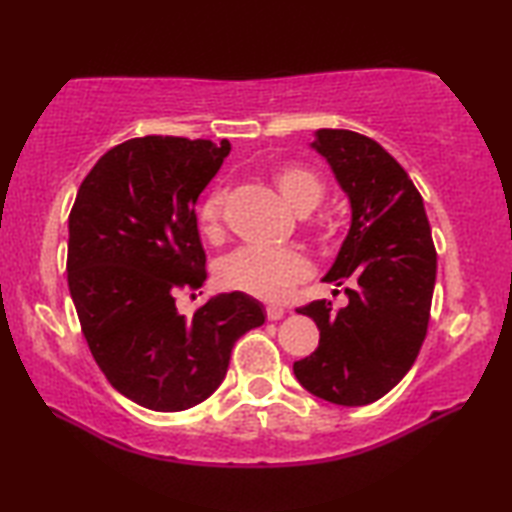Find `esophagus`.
Masks as SVG:
<instances>
[{
  "mask_svg": "<svg viewBox=\"0 0 512 512\" xmlns=\"http://www.w3.org/2000/svg\"><path fill=\"white\" fill-rule=\"evenodd\" d=\"M284 316V309L282 307H275V305H268L266 307V318L268 320H280Z\"/></svg>",
  "mask_w": 512,
  "mask_h": 512,
  "instance_id": "obj_1",
  "label": "esophagus"
}]
</instances>
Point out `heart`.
I'll list each match as a JSON object with an SVG mask.
<instances>
[{"instance_id":"heart-1","label":"heart","mask_w":512,"mask_h":512,"mask_svg":"<svg viewBox=\"0 0 512 512\" xmlns=\"http://www.w3.org/2000/svg\"><path fill=\"white\" fill-rule=\"evenodd\" d=\"M273 183L284 201L298 214H307L323 201L325 185L302 164H282L273 171ZM225 189L214 187L198 207V225L205 239H223ZM311 275L309 259L296 248L246 246L219 264L221 287L241 291L262 300H282L298 282Z\"/></svg>"}]
</instances>
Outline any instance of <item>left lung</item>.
I'll return each mask as SVG.
<instances>
[{
    "label": "left lung",
    "mask_w": 512,
    "mask_h": 512,
    "mask_svg": "<svg viewBox=\"0 0 512 512\" xmlns=\"http://www.w3.org/2000/svg\"><path fill=\"white\" fill-rule=\"evenodd\" d=\"M348 196L352 221L323 277L348 284V305L314 300L318 348L293 363L311 395L341 406L377 402L411 370L427 336L436 248L422 196L384 146L354 131L320 128L311 142Z\"/></svg>",
    "instance_id": "8db88e82"
}]
</instances>
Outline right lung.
<instances>
[{"mask_svg":"<svg viewBox=\"0 0 512 512\" xmlns=\"http://www.w3.org/2000/svg\"><path fill=\"white\" fill-rule=\"evenodd\" d=\"M230 142L135 137L101 155L69 212L67 282L90 352L117 391L151 411L207 400L239 336L264 325L241 291L178 314V289H201L196 201Z\"/></svg>","mask_w":512,"mask_h":512,"instance_id":"obj_1","label":"right lung"}]
</instances>
